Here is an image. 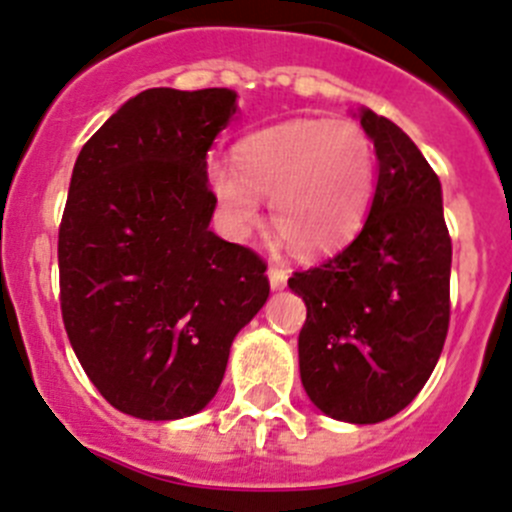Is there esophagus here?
<instances>
[{"mask_svg":"<svg viewBox=\"0 0 512 512\" xmlns=\"http://www.w3.org/2000/svg\"><path fill=\"white\" fill-rule=\"evenodd\" d=\"M266 274H269V284H271V289H274V292H279V289L287 287L289 274L284 269H279V266H269V271H266Z\"/></svg>","mask_w":512,"mask_h":512,"instance_id":"1","label":"esophagus"}]
</instances>
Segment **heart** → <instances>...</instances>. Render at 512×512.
<instances>
[{
    "mask_svg": "<svg viewBox=\"0 0 512 512\" xmlns=\"http://www.w3.org/2000/svg\"><path fill=\"white\" fill-rule=\"evenodd\" d=\"M238 170L213 164L210 190L225 231L246 238L271 198V225L294 251L327 253L355 236L375 187L370 139L345 119H297L256 131L236 149Z\"/></svg>",
    "mask_w": 512,
    "mask_h": 512,
    "instance_id": "heart-1",
    "label": "heart"
}]
</instances>
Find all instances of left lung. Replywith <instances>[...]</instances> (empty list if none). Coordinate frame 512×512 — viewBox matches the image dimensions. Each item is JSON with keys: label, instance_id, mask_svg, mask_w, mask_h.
<instances>
[{"label": "left lung", "instance_id": "1", "mask_svg": "<svg viewBox=\"0 0 512 512\" xmlns=\"http://www.w3.org/2000/svg\"><path fill=\"white\" fill-rule=\"evenodd\" d=\"M353 116L378 159L368 220L289 289L307 304L299 375L309 401L330 419L378 424L419 396L442 355L452 241L442 182L409 134L370 109Z\"/></svg>", "mask_w": 512, "mask_h": 512}]
</instances>
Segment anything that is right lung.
Instances as JSON below:
<instances>
[{"instance_id":"1","label":"right lung","mask_w":512,"mask_h":512,"mask_svg":"<svg viewBox=\"0 0 512 512\" xmlns=\"http://www.w3.org/2000/svg\"><path fill=\"white\" fill-rule=\"evenodd\" d=\"M236 111L231 88H149L75 159L58 236L65 332L98 393L137 419L203 411L269 299L264 261L210 231L208 149Z\"/></svg>"}]
</instances>
